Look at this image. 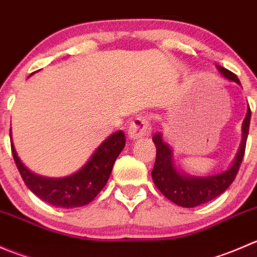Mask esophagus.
<instances>
[{"label": "esophagus", "mask_w": 257, "mask_h": 257, "mask_svg": "<svg viewBox=\"0 0 257 257\" xmlns=\"http://www.w3.org/2000/svg\"><path fill=\"white\" fill-rule=\"evenodd\" d=\"M150 133V119L148 115L141 114L131 121L128 128L129 138H143Z\"/></svg>", "instance_id": "obj_1"}]
</instances>
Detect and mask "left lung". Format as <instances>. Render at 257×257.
Segmentation results:
<instances>
[{
	"mask_svg": "<svg viewBox=\"0 0 257 257\" xmlns=\"http://www.w3.org/2000/svg\"><path fill=\"white\" fill-rule=\"evenodd\" d=\"M217 69L227 79L240 84V80L236 74L220 66H217ZM250 118L251 110L248 107L242 123V141H241V145L231 167L220 174L210 175V177H191V175L183 174L179 172L173 163L172 149L169 148V145L163 142L162 134L155 133L153 136V142L157 148V158H155L152 178L163 195L179 206L195 208L201 204L208 203L224 193L235 180L240 169L241 162H242L243 154H245Z\"/></svg>",
	"mask_w": 257,
	"mask_h": 257,
	"instance_id": "8db88e82",
	"label": "left lung"
}]
</instances>
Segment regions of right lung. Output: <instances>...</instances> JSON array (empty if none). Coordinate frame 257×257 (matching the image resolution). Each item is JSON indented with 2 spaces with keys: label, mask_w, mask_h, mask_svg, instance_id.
I'll return each mask as SVG.
<instances>
[{
  "label": "right lung",
  "mask_w": 257,
  "mask_h": 257,
  "mask_svg": "<svg viewBox=\"0 0 257 257\" xmlns=\"http://www.w3.org/2000/svg\"><path fill=\"white\" fill-rule=\"evenodd\" d=\"M124 145V133L121 131L115 132L97 148L78 172L64 178H46L35 174L22 164L14 143H11V150L21 177L35 195L57 208L72 209L87 205L100 193Z\"/></svg>",
  "instance_id": "1"
}]
</instances>
